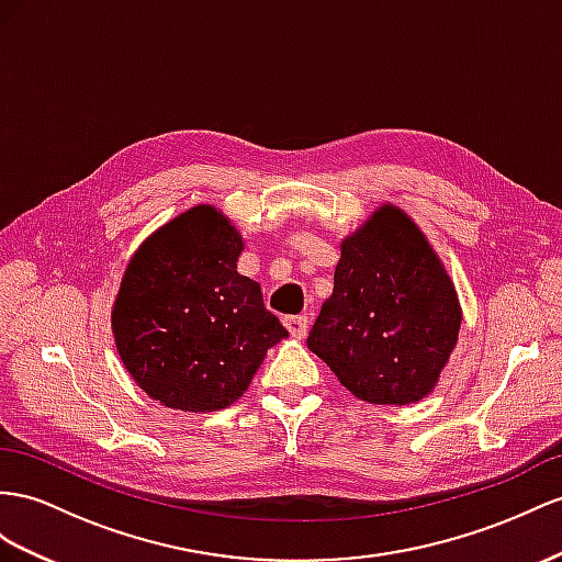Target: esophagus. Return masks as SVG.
Here are the masks:
<instances>
[{"instance_id":"1","label":"esophagus","mask_w":562,"mask_h":562,"mask_svg":"<svg viewBox=\"0 0 562 562\" xmlns=\"http://www.w3.org/2000/svg\"><path fill=\"white\" fill-rule=\"evenodd\" d=\"M282 323H284L286 329H290L292 337L301 339V337L306 335V327H308V318H306V315H286V318H284Z\"/></svg>"}]
</instances>
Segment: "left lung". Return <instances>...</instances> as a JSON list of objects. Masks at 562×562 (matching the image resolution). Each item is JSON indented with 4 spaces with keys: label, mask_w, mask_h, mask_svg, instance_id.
Instances as JSON below:
<instances>
[{
    "label": "left lung",
    "mask_w": 562,
    "mask_h": 562,
    "mask_svg": "<svg viewBox=\"0 0 562 562\" xmlns=\"http://www.w3.org/2000/svg\"><path fill=\"white\" fill-rule=\"evenodd\" d=\"M458 329L449 272L418 225L384 204L341 241L335 292L306 344L353 396L406 406L435 390Z\"/></svg>",
    "instance_id": "8db88e82"
}]
</instances>
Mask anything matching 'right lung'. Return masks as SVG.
Listing matches in <instances>:
<instances>
[{
  "label": "right lung",
  "mask_w": 562,
  "mask_h": 562,
  "mask_svg": "<svg viewBox=\"0 0 562 562\" xmlns=\"http://www.w3.org/2000/svg\"><path fill=\"white\" fill-rule=\"evenodd\" d=\"M241 235L209 204L180 213L125 268L111 327L123 366L158 404L227 408L286 329L237 272Z\"/></svg>",
  "instance_id": "obj_1"
}]
</instances>
